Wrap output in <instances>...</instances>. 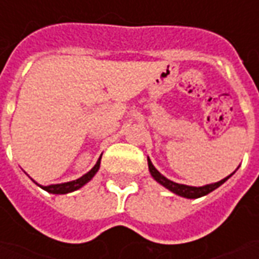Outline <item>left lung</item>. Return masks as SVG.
Wrapping results in <instances>:
<instances>
[{
  "label": "left lung",
  "instance_id": "8db88e82",
  "mask_svg": "<svg viewBox=\"0 0 259 259\" xmlns=\"http://www.w3.org/2000/svg\"><path fill=\"white\" fill-rule=\"evenodd\" d=\"M148 169H150V174H151L152 178L157 180L159 185H162L163 187H166V189L172 191V193L180 195V197H185V198H200L202 195H206L208 193H211V191H213L215 189H218L221 185H223V183L233 175H229L228 178L219 180L217 183H212V185L202 186V187H193V186L179 185V183H175L172 180L166 179L163 175L159 174L157 169H155V166H154L151 161H150V158H148Z\"/></svg>",
  "mask_w": 259,
  "mask_h": 259
}]
</instances>
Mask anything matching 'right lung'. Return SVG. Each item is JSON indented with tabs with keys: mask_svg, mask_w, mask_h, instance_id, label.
I'll list each match as a JSON object with an SVG mask.
<instances>
[{
	"mask_svg": "<svg viewBox=\"0 0 259 259\" xmlns=\"http://www.w3.org/2000/svg\"><path fill=\"white\" fill-rule=\"evenodd\" d=\"M100 162H101V158L97 161V163L94 165V168L91 169L90 172H87L85 175H83L79 179L72 180V182H68V183H61V185L38 186L41 187L42 190L48 191V193H53V194H66V193H72V191L77 190L80 187H83L85 183H89V182L94 178V175H96L97 172H98V169H100ZM33 182H34V180H33ZM34 183H36V182H34Z\"/></svg>",
	"mask_w": 259,
	"mask_h": 259,
	"instance_id": "1",
	"label": "right lung"
}]
</instances>
